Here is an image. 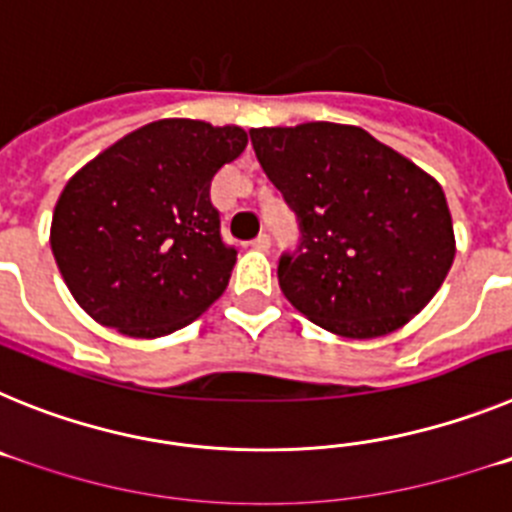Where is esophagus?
Wrapping results in <instances>:
<instances>
[{"mask_svg":"<svg viewBox=\"0 0 512 512\" xmlns=\"http://www.w3.org/2000/svg\"><path fill=\"white\" fill-rule=\"evenodd\" d=\"M251 246L256 248V251H269V248H271V238L266 233H261L259 238H256V241L251 243Z\"/></svg>","mask_w":512,"mask_h":512,"instance_id":"esophagus-1","label":"esophagus"}]
</instances>
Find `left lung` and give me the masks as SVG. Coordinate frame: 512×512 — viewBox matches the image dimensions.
I'll use <instances>...</instances> for the list:
<instances>
[{
  "mask_svg": "<svg viewBox=\"0 0 512 512\" xmlns=\"http://www.w3.org/2000/svg\"><path fill=\"white\" fill-rule=\"evenodd\" d=\"M248 133L300 220V251L284 253L277 269L284 297L315 325L356 341L410 323L454 264L441 184L356 125Z\"/></svg>",
  "mask_w": 512,
  "mask_h": 512,
  "instance_id": "1",
  "label": "left lung"
}]
</instances>
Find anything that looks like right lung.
Returning <instances> with one entry per match:
<instances>
[{
  "label": "right lung",
  "mask_w": 512,
  "mask_h": 512,
  "mask_svg": "<svg viewBox=\"0 0 512 512\" xmlns=\"http://www.w3.org/2000/svg\"><path fill=\"white\" fill-rule=\"evenodd\" d=\"M248 146L238 125L166 117L81 166L53 210L51 248L89 318L130 338L197 320L228 287L212 176Z\"/></svg>",
  "instance_id": "right-lung-1"
}]
</instances>
